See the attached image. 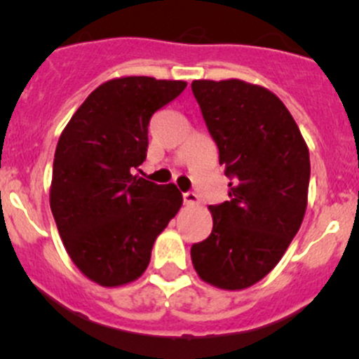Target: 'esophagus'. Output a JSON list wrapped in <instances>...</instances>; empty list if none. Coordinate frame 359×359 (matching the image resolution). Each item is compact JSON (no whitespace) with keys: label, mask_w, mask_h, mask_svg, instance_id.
<instances>
[{"label":"esophagus","mask_w":359,"mask_h":359,"mask_svg":"<svg viewBox=\"0 0 359 359\" xmlns=\"http://www.w3.org/2000/svg\"><path fill=\"white\" fill-rule=\"evenodd\" d=\"M184 203H186V205H198V203H200V198H198V194L193 193V191H187V193H184Z\"/></svg>","instance_id":"esophagus-1"}]
</instances>
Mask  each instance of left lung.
Listing matches in <instances>:
<instances>
[{"label": "left lung", "instance_id": "left-lung-1", "mask_svg": "<svg viewBox=\"0 0 359 359\" xmlns=\"http://www.w3.org/2000/svg\"><path fill=\"white\" fill-rule=\"evenodd\" d=\"M229 200L210 205L212 234L191 247L200 278L224 290H243L274 269L295 238L307 206L309 149L285 104L241 79L191 85Z\"/></svg>", "mask_w": 359, "mask_h": 359}]
</instances>
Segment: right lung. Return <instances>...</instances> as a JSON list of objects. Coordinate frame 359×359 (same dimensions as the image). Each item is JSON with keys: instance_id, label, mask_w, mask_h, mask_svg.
<instances>
[{"instance_id": "right-lung-1", "label": "right lung", "mask_w": 359, "mask_h": 359, "mask_svg": "<svg viewBox=\"0 0 359 359\" xmlns=\"http://www.w3.org/2000/svg\"><path fill=\"white\" fill-rule=\"evenodd\" d=\"M186 86L149 76L106 81L57 144L50 208L72 262L102 287L142 276L154 241L182 206L177 186H158L132 170L147 156L151 116Z\"/></svg>"}]
</instances>
